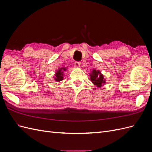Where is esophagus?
<instances>
[{"label": "esophagus", "mask_w": 152, "mask_h": 152, "mask_svg": "<svg viewBox=\"0 0 152 152\" xmlns=\"http://www.w3.org/2000/svg\"><path fill=\"white\" fill-rule=\"evenodd\" d=\"M74 64H75V67H77V68H79L80 66V61H75Z\"/></svg>", "instance_id": "1"}]
</instances>
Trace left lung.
<instances>
[{
  "label": "left lung",
  "mask_w": 152,
  "mask_h": 152,
  "mask_svg": "<svg viewBox=\"0 0 152 152\" xmlns=\"http://www.w3.org/2000/svg\"><path fill=\"white\" fill-rule=\"evenodd\" d=\"M91 80L94 85L98 87H101L103 84L105 83L103 75L101 74L99 71H96V70H93L92 72V74H91Z\"/></svg>",
  "instance_id": "1"
}]
</instances>
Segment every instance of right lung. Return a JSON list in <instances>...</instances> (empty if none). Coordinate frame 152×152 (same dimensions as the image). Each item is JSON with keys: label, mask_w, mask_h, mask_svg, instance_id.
I'll return each instance as SVG.
<instances>
[{"label": "right lung", "mask_w": 152, "mask_h": 152, "mask_svg": "<svg viewBox=\"0 0 152 152\" xmlns=\"http://www.w3.org/2000/svg\"><path fill=\"white\" fill-rule=\"evenodd\" d=\"M62 69V68H61ZM61 69H59V70L56 72V78H55V80H56V81H61V80H63V72H62L61 70ZM64 70H65V68H63Z\"/></svg>", "instance_id": "obj_1"}]
</instances>
